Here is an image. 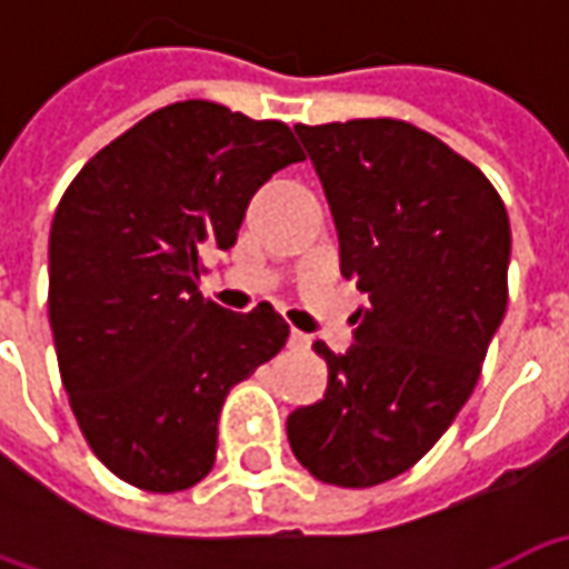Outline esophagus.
Wrapping results in <instances>:
<instances>
[{
  "mask_svg": "<svg viewBox=\"0 0 569 569\" xmlns=\"http://www.w3.org/2000/svg\"><path fill=\"white\" fill-rule=\"evenodd\" d=\"M289 350H296V353H305V350H310V338L305 332H289Z\"/></svg>",
  "mask_w": 569,
  "mask_h": 569,
  "instance_id": "obj_1",
  "label": "esophagus"
}]
</instances>
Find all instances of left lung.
<instances>
[{"label": "left lung", "instance_id": "1", "mask_svg": "<svg viewBox=\"0 0 569 569\" xmlns=\"http://www.w3.org/2000/svg\"><path fill=\"white\" fill-rule=\"evenodd\" d=\"M332 210L341 273L369 296L320 402L286 420L310 476L371 488L402 476L472 396L509 301L512 231L476 163L396 118L296 124Z\"/></svg>", "mask_w": 569, "mask_h": 569}]
</instances>
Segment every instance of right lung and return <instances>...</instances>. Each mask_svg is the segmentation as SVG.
<instances>
[{"instance_id":"add662e5","label":"right lung","mask_w":569,"mask_h":569,"mask_svg":"<svg viewBox=\"0 0 569 569\" xmlns=\"http://www.w3.org/2000/svg\"><path fill=\"white\" fill-rule=\"evenodd\" d=\"M305 161L283 121L210 100L163 106L81 167L48 240V320L69 406L100 463L151 493L198 485L228 390L283 350L261 301L200 296V256L231 249L252 194Z\"/></svg>"}]
</instances>
